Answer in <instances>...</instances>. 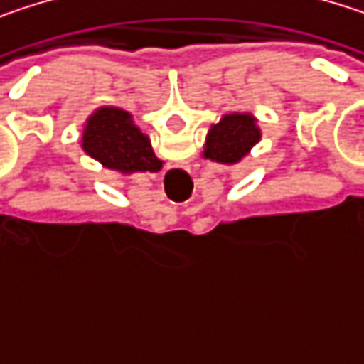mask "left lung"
Wrapping results in <instances>:
<instances>
[{"label":"left lung","mask_w":364,"mask_h":364,"mask_svg":"<svg viewBox=\"0 0 364 364\" xmlns=\"http://www.w3.org/2000/svg\"><path fill=\"white\" fill-rule=\"evenodd\" d=\"M259 141L261 128L257 126V117L253 113L230 111L223 113L221 119L210 126L204 141L202 158L217 164L234 166L251 154V149Z\"/></svg>","instance_id":"1"}]
</instances>
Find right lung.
<instances>
[{"mask_svg":"<svg viewBox=\"0 0 364 364\" xmlns=\"http://www.w3.org/2000/svg\"><path fill=\"white\" fill-rule=\"evenodd\" d=\"M82 149L103 168L119 175L158 173L162 160L156 158L149 136L134 124L132 115L119 107H99L86 119Z\"/></svg>","mask_w":364,"mask_h":364,"instance_id":"right-lung-1","label":"right lung"}]
</instances>
